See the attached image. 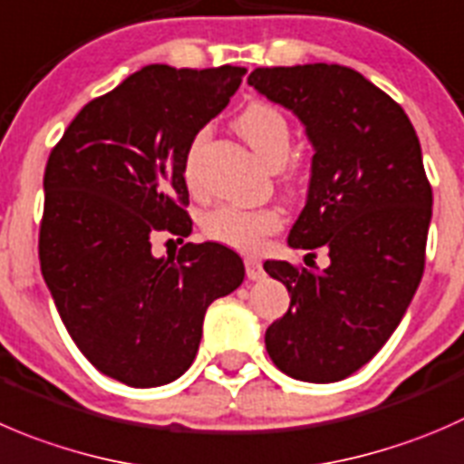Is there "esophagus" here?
Instances as JSON below:
<instances>
[{
  "mask_svg": "<svg viewBox=\"0 0 464 464\" xmlns=\"http://www.w3.org/2000/svg\"><path fill=\"white\" fill-rule=\"evenodd\" d=\"M245 269H246V278L249 281H260V278H265V269H263V263H260L258 258H245Z\"/></svg>",
  "mask_w": 464,
  "mask_h": 464,
  "instance_id": "34e87169",
  "label": "esophagus"
}]
</instances>
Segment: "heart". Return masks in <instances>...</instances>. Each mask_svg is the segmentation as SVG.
<instances>
[{"instance_id": "1", "label": "heart", "mask_w": 464, "mask_h": 464, "mask_svg": "<svg viewBox=\"0 0 464 464\" xmlns=\"http://www.w3.org/2000/svg\"><path fill=\"white\" fill-rule=\"evenodd\" d=\"M236 129L242 140L269 165H281L292 145V131L285 115L276 106L265 102H254L237 115ZM201 138L188 151L183 177L188 183L195 181V151ZM204 233L215 242L233 246L237 251H256L263 246L265 237L272 236L281 227V213L276 208H237V206H219L210 210L201 222Z\"/></svg>"}]
</instances>
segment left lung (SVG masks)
I'll use <instances>...</instances> for the list:
<instances>
[{"label": "left lung", "instance_id": "obj_1", "mask_svg": "<svg viewBox=\"0 0 464 464\" xmlns=\"http://www.w3.org/2000/svg\"><path fill=\"white\" fill-rule=\"evenodd\" d=\"M246 83L292 111L313 145L292 249L326 246L322 274L267 260L290 308L265 333L274 365L305 383H335L381 352L424 274L433 192L411 120L344 65L258 67Z\"/></svg>", "mask_w": 464, "mask_h": 464}]
</instances>
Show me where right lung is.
<instances>
[{"label":"right lung","instance_id":"1","mask_svg":"<svg viewBox=\"0 0 464 464\" xmlns=\"http://www.w3.org/2000/svg\"><path fill=\"white\" fill-rule=\"evenodd\" d=\"M245 67L147 65L79 111L44 168L40 269L81 353L131 388L192 365L208 305L245 281L218 242L151 254L159 231L190 236L188 151L227 108Z\"/></svg>","mask_w":464,"mask_h":464}]
</instances>
